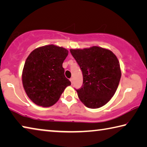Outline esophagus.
<instances>
[{
    "instance_id": "obj_1",
    "label": "esophagus",
    "mask_w": 147,
    "mask_h": 147,
    "mask_svg": "<svg viewBox=\"0 0 147 147\" xmlns=\"http://www.w3.org/2000/svg\"><path fill=\"white\" fill-rule=\"evenodd\" d=\"M70 81H71V84H73V82H74L73 78H70Z\"/></svg>"
}]
</instances>
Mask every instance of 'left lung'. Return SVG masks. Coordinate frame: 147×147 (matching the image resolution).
<instances>
[{"label":"left lung","mask_w":147,"mask_h":147,"mask_svg":"<svg viewBox=\"0 0 147 147\" xmlns=\"http://www.w3.org/2000/svg\"><path fill=\"white\" fill-rule=\"evenodd\" d=\"M70 52L83 74V85L76 89L80 100L89 108L104 106L113 97L120 82L117 58L109 50L96 46Z\"/></svg>","instance_id":"8db88e82"}]
</instances>
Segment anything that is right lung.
<instances>
[{
  "instance_id": "add662e5",
  "label": "right lung",
  "mask_w": 147,
  "mask_h": 147,
  "mask_svg": "<svg viewBox=\"0 0 147 147\" xmlns=\"http://www.w3.org/2000/svg\"><path fill=\"white\" fill-rule=\"evenodd\" d=\"M67 55V50L54 45L39 47L29 54L22 81L26 94L34 103L43 107L53 106L71 85L62 67Z\"/></svg>"
}]
</instances>
